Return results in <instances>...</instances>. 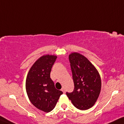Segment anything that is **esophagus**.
Wrapping results in <instances>:
<instances>
[{"mask_svg": "<svg viewBox=\"0 0 124 124\" xmlns=\"http://www.w3.org/2000/svg\"><path fill=\"white\" fill-rule=\"evenodd\" d=\"M62 92H63V93H65V89L64 88H62Z\"/></svg>", "mask_w": 124, "mask_h": 124, "instance_id": "esophagus-1", "label": "esophagus"}]
</instances>
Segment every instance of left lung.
Wrapping results in <instances>:
<instances>
[{
	"label": "left lung",
	"instance_id": "8db88e82",
	"mask_svg": "<svg viewBox=\"0 0 124 124\" xmlns=\"http://www.w3.org/2000/svg\"><path fill=\"white\" fill-rule=\"evenodd\" d=\"M74 90L66 94L75 108L82 110L94 106L101 90V79L94 65L77 52L69 55Z\"/></svg>",
	"mask_w": 124,
	"mask_h": 124
}]
</instances>
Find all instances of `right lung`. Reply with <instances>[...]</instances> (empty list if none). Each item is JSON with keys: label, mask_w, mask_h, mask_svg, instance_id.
Instances as JSON below:
<instances>
[{"label": "right lung", "mask_w": 124, "mask_h": 124, "mask_svg": "<svg viewBox=\"0 0 124 124\" xmlns=\"http://www.w3.org/2000/svg\"><path fill=\"white\" fill-rule=\"evenodd\" d=\"M57 59L54 55H44L33 64L27 74L26 90L30 101L36 108L48 113L54 109L62 92L55 88L50 77Z\"/></svg>", "instance_id": "right-lung-1"}]
</instances>
